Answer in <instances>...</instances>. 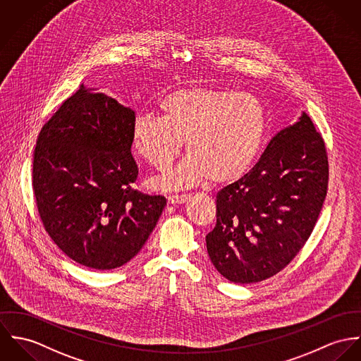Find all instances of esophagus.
<instances>
[{"instance_id": "esophagus-1", "label": "esophagus", "mask_w": 361, "mask_h": 361, "mask_svg": "<svg viewBox=\"0 0 361 361\" xmlns=\"http://www.w3.org/2000/svg\"><path fill=\"white\" fill-rule=\"evenodd\" d=\"M188 200H191V195H171L167 198V202L170 204H181V203H187Z\"/></svg>"}]
</instances>
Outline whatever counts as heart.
Instances as JSON below:
<instances>
[{
  "instance_id": "b5f03b06",
  "label": "heart",
  "mask_w": 361,
  "mask_h": 361,
  "mask_svg": "<svg viewBox=\"0 0 361 361\" xmlns=\"http://www.w3.org/2000/svg\"><path fill=\"white\" fill-rule=\"evenodd\" d=\"M161 118L138 116L131 127L134 151L158 170L190 154L154 181L161 190H183L212 181L231 185L253 167L267 133L262 101L234 90L181 87L159 101Z\"/></svg>"
}]
</instances>
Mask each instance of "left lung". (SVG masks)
I'll use <instances>...</instances> for the list:
<instances>
[{
	"instance_id": "obj_1",
	"label": "left lung",
	"mask_w": 361,
	"mask_h": 361,
	"mask_svg": "<svg viewBox=\"0 0 361 361\" xmlns=\"http://www.w3.org/2000/svg\"><path fill=\"white\" fill-rule=\"evenodd\" d=\"M326 187L325 144L302 112L249 173L217 194L216 227L206 235L213 266L235 283L277 274L309 240Z\"/></svg>"
}]
</instances>
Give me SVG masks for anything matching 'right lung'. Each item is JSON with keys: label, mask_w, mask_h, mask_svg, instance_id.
<instances>
[{"label": "right lung", "mask_w": 361, "mask_h": 361, "mask_svg": "<svg viewBox=\"0 0 361 361\" xmlns=\"http://www.w3.org/2000/svg\"><path fill=\"white\" fill-rule=\"evenodd\" d=\"M135 114L115 98L80 88L44 124L33 158V191L45 231L81 266L112 270L154 231L166 198L131 188Z\"/></svg>", "instance_id": "1"}]
</instances>
